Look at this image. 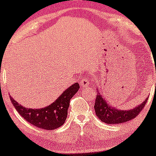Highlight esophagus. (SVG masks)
<instances>
[{
  "label": "esophagus",
  "instance_id": "34e87169",
  "mask_svg": "<svg viewBox=\"0 0 156 156\" xmlns=\"http://www.w3.org/2000/svg\"><path fill=\"white\" fill-rule=\"evenodd\" d=\"M80 86H81V87H83V88L87 87V86H89V84H90L89 80L88 78L84 77L83 80H81V81H80Z\"/></svg>",
  "mask_w": 156,
  "mask_h": 156
}]
</instances>
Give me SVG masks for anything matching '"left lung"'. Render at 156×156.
<instances>
[{
    "label": "left lung",
    "instance_id": "left-lung-1",
    "mask_svg": "<svg viewBox=\"0 0 156 156\" xmlns=\"http://www.w3.org/2000/svg\"><path fill=\"white\" fill-rule=\"evenodd\" d=\"M147 100H148V98L132 110H120L109 105V104H107L105 99L100 94L98 89H97V98H96L94 106V111L97 116L103 122L113 125L121 124V123L126 122L135 118L144 109Z\"/></svg>",
    "mask_w": 156,
    "mask_h": 156
}]
</instances>
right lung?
I'll list each match as a JSON object with an SVG mask.
<instances>
[{"instance_id":"add662e5","label":"right lung","mask_w":156,"mask_h":156,"mask_svg":"<svg viewBox=\"0 0 156 156\" xmlns=\"http://www.w3.org/2000/svg\"><path fill=\"white\" fill-rule=\"evenodd\" d=\"M80 89L79 83L70 86L47 107L41 109L26 108L9 96L16 111L28 122L37 128L45 130H53L63 126L67 116L70 101Z\"/></svg>"}]
</instances>
